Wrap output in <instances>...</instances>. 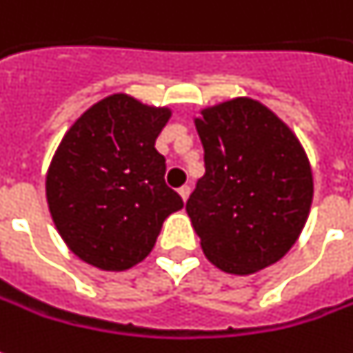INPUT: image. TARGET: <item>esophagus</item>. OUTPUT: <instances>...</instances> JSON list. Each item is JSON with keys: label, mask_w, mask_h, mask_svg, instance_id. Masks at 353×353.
Returning <instances> with one entry per match:
<instances>
[{"label": "esophagus", "mask_w": 353, "mask_h": 353, "mask_svg": "<svg viewBox=\"0 0 353 353\" xmlns=\"http://www.w3.org/2000/svg\"><path fill=\"white\" fill-rule=\"evenodd\" d=\"M179 194H181L182 200L186 202V200H188V196H190V186H186V184H184V186H181V188H179Z\"/></svg>", "instance_id": "1"}]
</instances>
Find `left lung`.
<instances>
[{"instance_id":"8db88e82","label":"left lung","mask_w":353,"mask_h":353,"mask_svg":"<svg viewBox=\"0 0 353 353\" xmlns=\"http://www.w3.org/2000/svg\"><path fill=\"white\" fill-rule=\"evenodd\" d=\"M194 118L205 174L186 202L205 259L227 274L270 266L295 245L313 202V172L285 122L237 97Z\"/></svg>"}]
</instances>
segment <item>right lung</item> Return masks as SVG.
<instances>
[{"label": "right lung", "instance_id": "1", "mask_svg": "<svg viewBox=\"0 0 353 353\" xmlns=\"http://www.w3.org/2000/svg\"><path fill=\"white\" fill-rule=\"evenodd\" d=\"M171 108L116 93L87 108L56 149L46 172L52 221L75 256L122 272L148 256L182 198L165 184L155 139Z\"/></svg>", "mask_w": 353, "mask_h": 353}]
</instances>
